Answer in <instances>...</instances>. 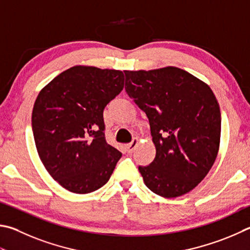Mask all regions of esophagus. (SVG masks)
I'll use <instances>...</instances> for the list:
<instances>
[{
    "mask_svg": "<svg viewBox=\"0 0 250 250\" xmlns=\"http://www.w3.org/2000/svg\"><path fill=\"white\" fill-rule=\"evenodd\" d=\"M138 144H139V140L137 139V138H134L133 140H132V142H131L130 144H128L126 145V147H125V149H126V152H128L129 154H131V153H133V151L135 148H137V146H138Z\"/></svg>",
    "mask_w": 250,
    "mask_h": 250,
    "instance_id": "esophagus-1",
    "label": "esophagus"
}]
</instances>
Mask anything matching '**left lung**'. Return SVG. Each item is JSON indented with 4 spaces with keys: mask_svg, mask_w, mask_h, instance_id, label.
Returning <instances> with one entry per match:
<instances>
[{
    "mask_svg": "<svg viewBox=\"0 0 250 250\" xmlns=\"http://www.w3.org/2000/svg\"><path fill=\"white\" fill-rule=\"evenodd\" d=\"M125 92L148 118L156 155L139 166L154 193L176 198L191 191L215 162L221 111L210 86L179 67L125 71Z\"/></svg>",
    "mask_w": 250,
    "mask_h": 250,
    "instance_id": "left-lung-1",
    "label": "left lung"
}]
</instances>
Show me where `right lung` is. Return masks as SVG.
I'll return each instance as SVG.
<instances>
[{
  "mask_svg": "<svg viewBox=\"0 0 250 250\" xmlns=\"http://www.w3.org/2000/svg\"><path fill=\"white\" fill-rule=\"evenodd\" d=\"M125 85L124 72L75 65L36 99L31 125L38 155L52 178L74 193L103 187L122 154L106 142L103 112Z\"/></svg>",
  "mask_w": 250,
  "mask_h": 250,
  "instance_id": "obj_1",
  "label": "right lung"
}]
</instances>
